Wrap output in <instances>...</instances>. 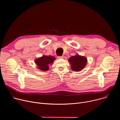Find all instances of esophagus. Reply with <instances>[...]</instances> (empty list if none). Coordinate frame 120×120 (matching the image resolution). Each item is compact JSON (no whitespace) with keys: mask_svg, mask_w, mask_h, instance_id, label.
Segmentation results:
<instances>
[{"mask_svg":"<svg viewBox=\"0 0 120 120\" xmlns=\"http://www.w3.org/2000/svg\"><path fill=\"white\" fill-rule=\"evenodd\" d=\"M63 57H64V56H57V58H58V59H62V58H63Z\"/></svg>","mask_w":120,"mask_h":120,"instance_id":"34e87169","label":"esophagus"}]
</instances>
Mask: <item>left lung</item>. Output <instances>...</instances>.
<instances>
[{"label": "left lung", "instance_id": "left-lung-1", "mask_svg": "<svg viewBox=\"0 0 120 120\" xmlns=\"http://www.w3.org/2000/svg\"><path fill=\"white\" fill-rule=\"evenodd\" d=\"M68 61L71 64V68L73 71L79 72L86 66L87 59L86 57L76 54L70 57L68 59Z\"/></svg>", "mask_w": 120, "mask_h": 120}]
</instances>
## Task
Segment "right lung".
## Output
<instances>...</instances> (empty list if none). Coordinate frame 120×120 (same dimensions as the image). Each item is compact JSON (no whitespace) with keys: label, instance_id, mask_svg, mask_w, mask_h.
<instances>
[{"label":"right lung","instance_id":"1","mask_svg":"<svg viewBox=\"0 0 120 120\" xmlns=\"http://www.w3.org/2000/svg\"><path fill=\"white\" fill-rule=\"evenodd\" d=\"M55 60L56 58L54 56L44 55L42 57L36 59L35 62L37 65V68L38 69L43 71H46L49 69V65L50 64L52 65Z\"/></svg>","mask_w":120,"mask_h":120}]
</instances>
